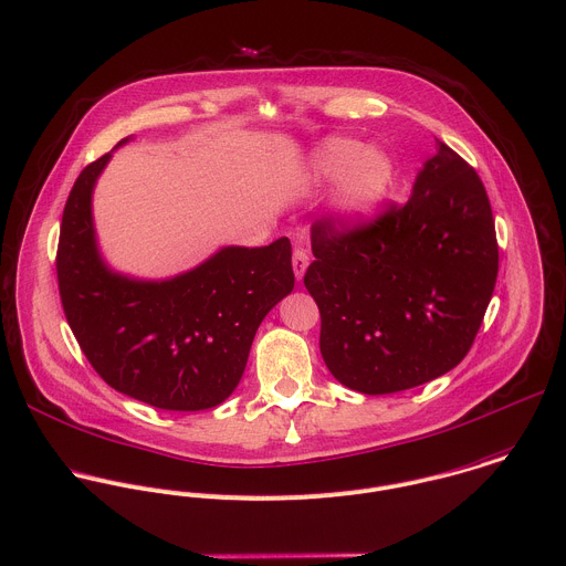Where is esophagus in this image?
<instances>
[{"instance_id": "esophagus-1", "label": "esophagus", "mask_w": 566, "mask_h": 566, "mask_svg": "<svg viewBox=\"0 0 566 566\" xmlns=\"http://www.w3.org/2000/svg\"><path fill=\"white\" fill-rule=\"evenodd\" d=\"M310 265V254L303 250V248H294V254H292V268H294V274H296V281L303 279L305 270Z\"/></svg>"}]
</instances>
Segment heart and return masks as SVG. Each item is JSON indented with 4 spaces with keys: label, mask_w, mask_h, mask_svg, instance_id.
Wrapping results in <instances>:
<instances>
[{
    "label": "heart",
    "mask_w": 566,
    "mask_h": 566,
    "mask_svg": "<svg viewBox=\"0 0 566 566\" xmlns=\"http://www.w3.org/2000/svg\"><path fill=\"white\" fill-rule=\"evenodd\" d=\"M314 166L321 177L336 179L338 184L336 203L345 214H365L382 197L389 181V164L374 150H363L352 139H329L318 146Z\"/></svg>",
    "instance_id": "1"
}]
</instances>
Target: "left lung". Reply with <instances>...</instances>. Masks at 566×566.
<instances>
[{
    "label": "left lung",
    "instance_id": "left-lung-1",
    "mask_svg": "<svg viewBox=\"0 0 566 566\" xmlns=\"http://www.w3.org/2000/svg\"><path fill=\"white\" fill-rule=\"evenodd\" d=\"M305 287L321 312V354L360 394H394L453 369L471 349L497 279L491 203L447 144L405 203L312 226Z\"/></svg>",
    "mask_w": 566,
    "mask_h": 566
}]
</instances>
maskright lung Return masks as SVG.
<instances>
[{"mask_svg":"<svg viewBox=\"0 0 566 566\" xmlns=\"http://www.w3.org/2000/svg\"><path fill=\"white\" fill-rule=\"evenodd\" d=\"M108 159L82 170L64 208L55 265L66 321L113 389L168 411L217 407L237 389L261 321L294 287L290 239L223 248L161 283L115 274L91 214Z\"/></svg>","mask_w":566,"mask_h":566,"instance_id":"1","label":"right lung"}]
</instances>
